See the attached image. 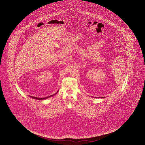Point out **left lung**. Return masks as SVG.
Instances as JSON below:
<instances>
[{
	"label": "left lung",
	"instance_id": "1",
	"mask_svg": "<svg viewBox=\"0 0 145 145\" xmlns=\"http://www.w3.org/2000/svg\"><path fill=\"white\" fill-rule=\"evenodd\" d=\"M103 97H101V98H103Z\"/></svg>",
	"mask_w": 145,
	"mask_h": 145
}]
</instances>
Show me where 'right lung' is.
I'll use <instances>...</instances> for the list:
<instances>
[{"label": "right lung", "instance_id": "obj_1", "mask_svg": "<svg viewBox=\"0 0 145 145\" xmlns=\"http://www.w3.org/2000/svg\"><path fill=\"white\" fill-rule=\"evenodd\" d=\"M58 92V91H57V93ZM57 93H56L55 94H54V95H50V96H48V97H32V96H30V97H32V98H33V99H36V100H44V99H47V98H48V97H52L53 95H55L56 94H57Z\"/></svg>", "mask_w": 145, "mask_h": 145}]
</instances>
